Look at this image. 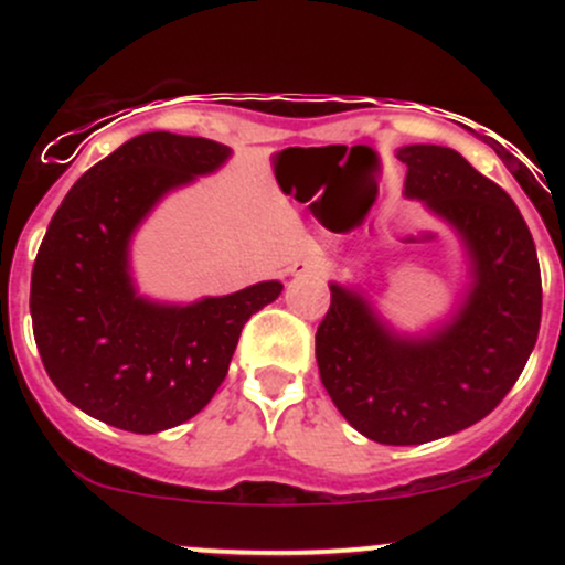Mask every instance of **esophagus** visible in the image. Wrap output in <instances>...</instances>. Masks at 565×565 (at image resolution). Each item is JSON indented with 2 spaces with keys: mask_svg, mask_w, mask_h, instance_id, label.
<instances>
[{
  "mask_svg": "<svg viewBox=\"0 0 565 565\" xmlns=\"http://www.w3.org/2000/svg\"><path fill=\"white\" fill-rule=\"evenodd\" d=\"M305 270H310V274H319V276H329L332 274V265L323 263V260H316V263H295L291 265V274L300 276Z\"/></svg>",
  "mask_w": 565,
  "mask_h": 565,
  "instance_id": "esophagus-1",
  "label": "esophagus"
}]
</instances>
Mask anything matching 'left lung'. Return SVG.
I'll return each instance as SVG.
<instances>
[{
    "mask_svg": "<svg viewBox=\"0 0 565 565\" xmlns=\"http://www.w3.org/2000/svg\"><path fill=\"white\" fill-rule=\"evenodd\" d=\"M398 159L406 196L462 233L476 281L454 321L423 340L387 334L364 297L332 284L316 361L361 436L414 446L481 423L510 393L540 334L542 276L526 220L494 180L444 146H406Z\"/></svg>",
    "mask_w": 565,
    "mask_h": 565,
    "instance_id": "left-lung-1",
    "label": "left lung"
}]
</instances>
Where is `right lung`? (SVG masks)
Here are the masks:
<instances>
[{
	"label": "right lung",
	"instance_id": "add662e5",
	"mask_svg": "<svg viewBox=\"0 0 565 565\" xmlns=\"http://www.w3.org/2000/svg\"><path fill=\"white\" fill-rule=\"evenodd\" d=\"M228 146L172 132L127 140L76 180L31 270V321L50 380L74 406L129 433L183 425L212 401L252 313L281 295L263 281L170 308L135 295L127 244L157 201L217 170Z\"/></svg>",
	"mask_w": 565,
	"mask_h": 565
}]
</instances>
